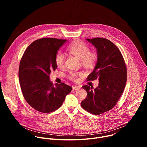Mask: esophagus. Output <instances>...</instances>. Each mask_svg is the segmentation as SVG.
<instances>
[{
	"mask_svg": "<svg viewBox=\"0 0 147 147\" xmlns=\"http://www.w3.org/2000/svg\"><path fill=\"white\" fill-rule=\"evenodd\" d=\"M81 88V86H74L73 87V89L74 90H77Z\"/></svg>",
	"mask_w": 147,
	"mask_h": 147,
	"instance_id": "1",
	"label": "esophagus"
}]
</instances>
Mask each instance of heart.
Listing matches in <instances>:
<instances>
[{"label": "heart", "instance_id": "heart-1", "mask_svg": "<svg viewBox=\"0 0 147 147\" xmlns=\"http://www.w3.org/2000/svg\"><path fill=\"white\" fill-rule=\"evenodd\" d=\"M68 51L73 55L81 59V63L85 66H91L95 60V55L90 52V48L84 43L80 41H76L70 44L67 48ZM55 63L58 67H62L64 65L65 55L61 51H58L55 58ZM81 73L70 71L68 76L71 80H76Z\"/></svg>", "mask_w": 147, "mask_h": 147}]
</instances>
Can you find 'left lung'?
<instances>
[{
  "label": "left lung",
  "instance_id": "1",
  "mask_svg": "<svg viewBox=\"0 0 147 147\" xmlns=\"http://www.w3.org/2000/svg\"><path fill=\"white\" fill-rule=\"evenodd\" d=\"M97 49V63L87 81L98 79V86H84L87 98L81 102L82 108L95 115H100L115 107L124 90L127 68L117 47L103 38L86 39Z\"/></svg>",
  "mask_w": 147,
  "mask_h": 147
}]
</instances>
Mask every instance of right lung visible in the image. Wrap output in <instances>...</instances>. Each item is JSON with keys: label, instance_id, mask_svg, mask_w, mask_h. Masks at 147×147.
Here are the masks:
<instances>
[{"label": "right lung", "instance_id": "1", "mask_svg": "<svg viewBox=\"0 0 147 147\" xmlns=\"http://www.w3.org/2000/svg\"><path fill=\"white\" fill-rule=\"evenodd\" d=\"M67 39L43 38L30 44L20 60L18 77L26 100L37 111L48 113L59 109L71 90L62 82L53 84L50 73L57 69L55 58Z\"/></svg>", "mask_w": 147, "mask_h": 147}]
</instances>
